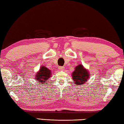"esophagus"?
I'll use <instances>...</instances> for the list:
<instances>
[{"mask_svg":"<svg viewBox=\"0 0 124 124\" xmlns=\"http://www.w3.org/2000/svg\"><path fill=\"white\" fill-rule=\"evenodd\" d=\"M58 70H64V67H58Z\"/></svg>","mask_w":124,"mask_h":124,"instance_id":"esophagus-1","label":"esophagus"}]
</instances>
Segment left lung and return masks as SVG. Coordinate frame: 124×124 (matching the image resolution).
Returning <instances> with one entry per match:
<instances>
[{
	"label": "left lung",
	"instance_id": "1",
	"mask_svg": "<svg viewBox=\"0 0 124 124\" xmlns=\"http://www.w3.org/2000/svg\"><path fill=\"white\" fill-rule=\"evenodd\" d=\"M71 75L74 85H83L87 83L90 79V73L89 70L85 68L83 64H80L75 67L74 70Z\"/></svg>",
	"mask_w": 124,
	"mask_h": 124
}]
</instances>
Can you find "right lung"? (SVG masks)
I'll return each mask as SVG.
<instances>
[{"label":"right lung","instance_id":"1","mask_svg":"<svg viewBox=\"0 0 124 124\" xmlns=\"http://www.w3.org/2000/svg\"><path fill=\"white\" fill-rule=\"evenodd\" d=\"M52 73L51 70L45 66H42L40 67L39 71L35 73V79L38 81V83L44 85L45 84H47V81L50 80L52 76Z\"/></svg>","mask_w":124,"mask_h":124}]
</instances>
